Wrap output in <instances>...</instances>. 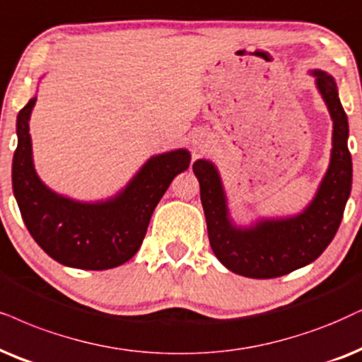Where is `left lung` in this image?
I'll use <instances>...</instances> for the list:
<instances>
[{
	"mask_svg": "<svg viewBox=\"0 0 362 362\" xmlns=\"http://www.w3.org/2000/svg\"><path fill=\"white\" fill-rule=\"evenodd\" d=\"M310 75L331 115L332 148L317 192L303 212L289 217H260L250 226H237L230 218L217 167L205 158H199L192 167L200 184L210 247L215 257L239 276L281 277L314 262L331 244L342 221L352 184L347 115L332 75L322 70Z\"/></svg>",
	"mask_w": 362,
	"mask_h": 362,
	"instance_id": "1",
	"label": "left lung"
}]
</instances>
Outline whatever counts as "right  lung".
<instances>
[{
  "instance_id": "right-lung-1",
  "label": "right lung",
  "mask_w": 362,
  "mask_h": 362,
  "mask_svg": "<svg viewBox=\"0 0 362 362\" xmlns=\"http://www.w3.org/2000/svg\"><path fill=\"white\" fill-rule=\"evenodd\" d=\"M35 103L36 97L18 113V147L11 170L13 194L26 228L49 257L66 267L105 271L125 264L140 249L168 185L189 168L190 152L177 148L153 155L107 200L70 199L45 185L35 170L30 135Z\"/></svg>"
}]
</instances>
